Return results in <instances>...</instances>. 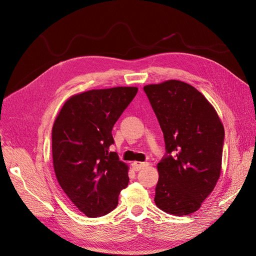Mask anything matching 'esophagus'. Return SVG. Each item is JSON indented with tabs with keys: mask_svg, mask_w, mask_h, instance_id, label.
Returning <instances> with one entry per match:
<instances>
[{
	"mask_svg": "<svg viewBox=\"0 0 256 256\" xmlns=\"http://www.w3.org/2000/svg\"><path fill=\"white\" fill-rule=\"evenodd\" d=\"M148 165H150V164L147 163V162H144V163H141V162H134V163L132 164V169L135 170V171H140L141 169L147 167Z\"/></svg>",
	"mask_w": 256,
	"mask_h": 256,
	"instance_id": "obj_1",
	"label": "esophagus"
}]
</instances>
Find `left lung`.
Returning <instances> with one entry per match:
<instances>
[{
	"mask_svg": "<svg viewBox=\"0 0 256 256\" xmlns=\"http://www.w3.org/2000/svg\"><path fill=\"white\" fill-rule=\"evenodd\" d=\"M164 134L166 156L158 163L156 206L174 216L198 210L222 170L224 126L212 104L178 80L144 86Z\"/></svg>",
	"mask_w": 256,
	"mask_h": 256,
	"instance_id": "8db88e82",
	"label": "left lung"
}]
</instances>
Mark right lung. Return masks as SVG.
Returning <instances> with one entry per match:
<instances>
[{
    "label": "right lung",
    "mask_w": 256,
    "mask_h": 256,
    "mask_svg": "<svg viewBox=\"0 0 256 256\" xmlns=\"http://www.w3.org/2000/svg\"><path fill=\"white\" fill-rule=\"evenodd\" d=\"M137 87L92 89L65 102L52 132V165L59 184L87 217L112 212L128 184V166L110 152L112 128Z\"/></svg>",
    "instance_id": "obj_1"
}]
</instances>
